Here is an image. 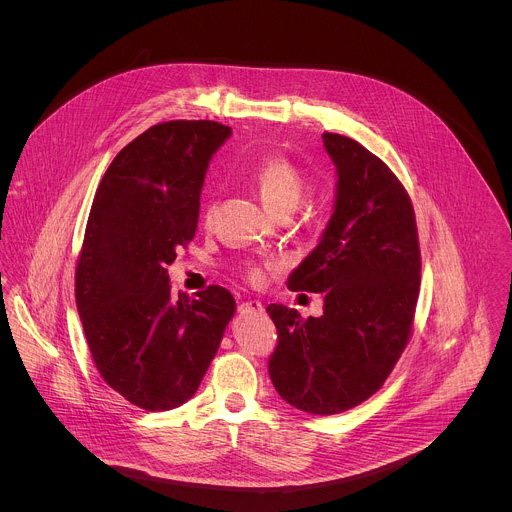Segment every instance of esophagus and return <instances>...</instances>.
<instances>
[{
    "label": "esophagus",
    "mask_w": 512,
    "mask_h": 512,
    "mask_svg": "<svg viewBox=\"0 0 512 512\" xmlns=\"http://www.w3.org/2000/svg\"><path fill=\"white\" fill-rule=\"evenodd\" d=\"M238 311H240V315L262 313V311H264V305H262L258 299H250V301H242V303L238 305Z\"/></svg>",
    "instance_id": "34e87169"
}]
</instances>
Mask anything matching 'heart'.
Segmentation results:
<instances>
[{
	"instance_id": "b5f03b06",
	"label": "heart",
	"mask_w": 512,
	"mask_h": 512,
	"mask_svg": "<svg viewBox=\"0 0 512 512\" xmlns=\"http://www.w3.org/2000/svg\"><path fill=\"white\" fill-rule=\"evenodd\" d=\"M252 181L266 203V207L278 217L284 213H293L303 195V175L290 159L282 155L264 157L252 173ZM217 211L215 203H209L205 209V219H213ZM266 266H276V262H268ZM246 278L252 284H260L264 280V268L250 264L246 268Z\"/></svg>"
}]
</instances>
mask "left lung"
<instances>
[{"label":"left lung","instance_id":"1","mask_svg":"<svg viewBox=\"0 0 512 512\" xmlns=\"http://www.w3.org/2000/svg\"><path fill=\"white\" fill-rule=\"evenodd\" d=\"M337 167L335 211L315 250L288 278L323 293L321 317L268 305L278 345L268 372L297 410L331 416L368 400L404 353L420 293V242L408 191L359 142L325 132Z\"/></svg>","mask_w":512,"mask_h":512}]
</instances>
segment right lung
<instances>
[{
	"label": "right lung",
	"instance_id": "1",
	"mask_svg": "<svg viewBox=\"0 0 512 512\" xmlns=\"http://www.w3.org/2000/svg\"><path fill=\"white\" fill-rule=\"evenodd\" d=\"M232 134L213 120L155 124L106 169L86 222L74 295L104 382L147 412L185 404L234 315L220 286L171 293L167 266L197 232L213 153Z\"/></svg>",
	"mask_w": 512,
	"mask_h": 512
}]
</instances>
